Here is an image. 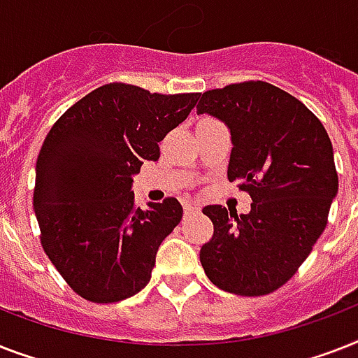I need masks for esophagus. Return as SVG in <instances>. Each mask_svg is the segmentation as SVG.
Wrapping results in <instances>:
<instances>
[{
  "instance_id": "34e87169",
  "label": "esophagus",
  "mask_w": 358,
  "mask_h": 358,
  "mask_svg": "<svg viewBox=\"0 0 358 358\" xmlns=\"http://www.w3.org/2000/svg\"><path fill=\"white\" fill-rule=\"evenodd\" d=\"M194 213H199V207L192 205V203H187L185 205V214H194Z\"/></svg>"
}]
</instances>
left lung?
<instances>
[{
    "mask_svg": "<svg viewBox=\"0 0 358 358\" xmlns=\"http://www.w3.org/2000/svg\"><path fill=\"white\" fill-rule=\"evenodd\" d=\"M197 114L231 131L227 179L251 196V210L207 205L214 234L199 251L213 285L264 296L290 279L324 233L338 192L333 144L299 99L264 81L207 90Z\"/></svg>",
    "mask_w": 358,
    "mask_h": 358,
    "instance_id": "1",
    "label": "left lung"
}]
</instances>
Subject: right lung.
Segmentation results:
<instances>
[{
	"mask_svg": "<svg viewBox=\"0 0 358 358\" xmlns=\"http://www.w3.org/2000/svg\"><path fill=\"white\" fill-rule=\"evenodd\" d=\"M197 99L110 83L68 108L45 136L33 194L40 242L88 301H122L150 282L159 245L181 222L182 207L176 197L136 207L133 176L145 161H159V142Z\"/></svg>",
	"mask_w": 358,
	"mask_h": 358,
	"instance_id": "1",
	"label": "right lung"
}]
</instances>
